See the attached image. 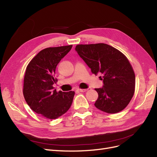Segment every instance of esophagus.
Listing matches in <instances>:
<instances>
[{
	"mask_svg": "<svg viewBox=\"0 0 157 157\" xmlns=\"http://www.w3.org/2000/svg\"><path fill=\"white\" fill-rule=\"evenodd\" d=\"M77 91L79 92H85L87 91V89H77Z\"/></svg>",
	"mask_w": 157,
	"mask_h": 157,
	"instance_id": "34e87169",
	"label": "esophagus"
}]
</instances>
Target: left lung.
Wrapping results in <instances>:
<instances>
[{"label": "left lung", "mask_w": 157, "mask_h": 157, "mask_svg": "<svg viewBox=\"0 0 157 157\" xmlns=\"http://www.w3.org/2000/svg\"><path fill=\"white\" fill-rule=\"evenodd\" d=\"M75 50L92 73L103 76L100 77L103 87L95 89L98 93L96 107L112 114L122 111L130 103L135 90V74L126 57L104 43L78 44Z\"/></svg>", "instance_id": "left-lung-1"}]
</instances>
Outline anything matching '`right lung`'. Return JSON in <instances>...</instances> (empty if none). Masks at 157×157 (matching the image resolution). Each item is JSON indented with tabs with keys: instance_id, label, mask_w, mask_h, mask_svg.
<instances>
[{
	"instance_id": "add662e5",
	"label": "right lung",
	"mask_w": 157,
	"mask_h": 157,
	"mask_svg": "<svg viewBox=\"0 0 157 157\" xmlns=\"http://www.w3.org/2000/svg\"><path fill=\"white\" fill-rule=\"evenodd\" d=\"M72 45L41 50L26 68L23 93L33 111L48 119H56L67 112L73 103L75 92H56L53 84L56 66L72 48Z\"/></svg>"
}]
</instances>
